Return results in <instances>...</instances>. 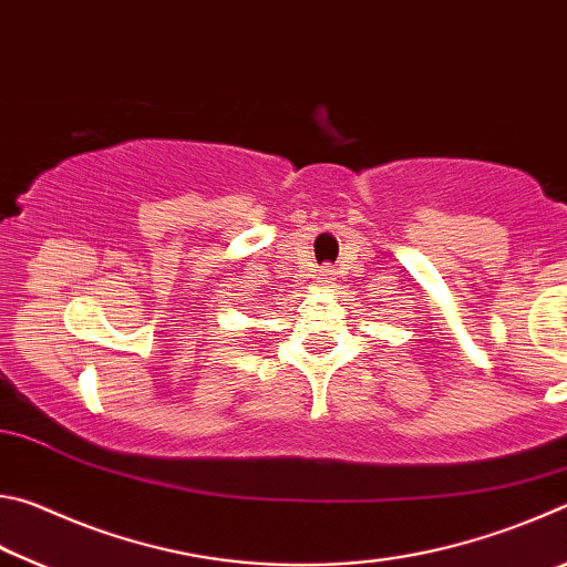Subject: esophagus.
Segmentation results:
<instances>
[{"label":"esophagus","instance_id":"34e87169","mask_svg":"<svg viewBox=\"0 0 567 567\" xmlns=\"http://www.w3.org/2000/svg\"><path fill=\"white\" fill-rule=\"evenodd\" d=\"M318 280H320L322 285L332 282V280H334V270H332V267H320V270H318Z\"/></svg>","mask_w":567,"mask_h":567}]
</instances>
